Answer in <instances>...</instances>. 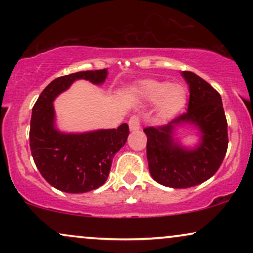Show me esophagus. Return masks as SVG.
Instances as JSON below:
<instances>
[{"instance_id": "esophagus-1", "label": "esophagus", "mask_w": 253, "mask_h": 253, "mask_svg": "<svg viewBox=\"0 0 253 253\" xmlns=\"http://www.w3.org/2000/svg\"><path fill=\"white\" fill-rule=\"evenodd\" d=\"M128 126L130 130H138L140 128V120H139L138 117H132L128 121Z\"/></svg>"}]
</instances>
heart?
<instances>
[{
    "mask_svg": "<svg viewBox=\"0 0 253 253\" xmlns=\"http://www.w3.org/2000/svg\"><path fill=\"white\" fill-rule=\"evenodd\" d=\"M141 95L150 102H158L162 117L175 114L185 104L187 90L181 84L149 81L141 84Z\"/></svg>",
    "mask_w": 253,
    "mask_h": 253,
    "instance_id": "obj_1",
    "label": "heart"
}]
</instances>
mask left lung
<instances>
[{"mask_svg":"<svg viewBox=\"0 0 253 253\" xmlns=\"http://www.w3.org/2000/svg\"><path fill=\"white\" fill-rule=\"evenodd\" d=\"M182 76L190 92L187 112L164 126L144 129L151 176L159 184L175 189L210 179L221 165L228 146L220 94L194 72L183 71ZM185 124L199 130V143L194 148L183 147L174 138L175 130Z\"/></svg>","mask_w":253,"mask_h":253,"instance_id":"obj_1","label":"left lung"}]
</instances>
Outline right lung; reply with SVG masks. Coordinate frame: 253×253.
<instances>
[{
  "label": "right lung",
  "instance_id": "right-lung-1",
  "mask_svg": "<svg viewBox=\"0 0 253 253\" xmlns=\"http://www.w3.org/2000/svg\"><path fill=\"white\" fill-rule=\"evenodd\" d=\"M107 69L58 77L42 90L32 109L30 146L42 176L56 189L70 194L95 190L107 181L115 153L126 144L128 125L118 128L66 133L57 128L53 101L77 80L104 83Z\"/></svg>",
  "mask_w": 253,
  "mask_h": 253
}]
</instances>
